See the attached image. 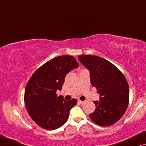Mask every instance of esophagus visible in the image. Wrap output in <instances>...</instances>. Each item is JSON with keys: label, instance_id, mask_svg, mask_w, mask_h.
Masks as SVG:
<instances>
[{"label": "esophagus", "instance_id": "obj_1", "mask_svg": "<svg viewBox=\"0 0 146 146\" xmlns=\"http://www.w3.org/2000/svg\"><path fill=\"white\" fill-rule=\"evenodd\" d=\"M78 103H79V104H83V103H84V101H82V100H78Z\"/></svg>", "mask_w": 146, "mask_h": 146}]
</instances>
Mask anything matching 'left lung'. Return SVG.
Segmentation results:
<instances>
[{
    "mask_svg": "<svg viewBox=\"0 0 146 146\" xmlns=\"http://www.w3.org/2000/svg\"><path fill=\"white\" fill-rule=\"evenodd\" d=\"M80 62L90 72L93 87L99 93L96 109L89 114L95 124L108 126L120 120L128 108L129 86L123 73L106 59L96 55H79Z\"/></svg>",
    "mask_w": 146,
    "mask_h": 146,
    "instance_id": "1",
    "label": "left lung"
}]
</instances>
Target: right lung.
<instances>
[{
    "mask_svg": "<svg viewBox=\"0 0 146 146\" xmlns=\"http://www.w3.org/2000/svg\"><path fill=\"white\" fill-rule=\"evenodd\" d=\"M78 67L73 56H59L44 63L28 81L24 93L26 110L42 128L53 130L60 128L66 122L71 108L77 104L75 98L65 101L56 92L61 90L67 74Z\"/></svg>",
    "mask_w": 146,
    "mask_h": 146,
    "instance_id": "right-lung-1",
    "label": "right lung"
}]
</instances>
